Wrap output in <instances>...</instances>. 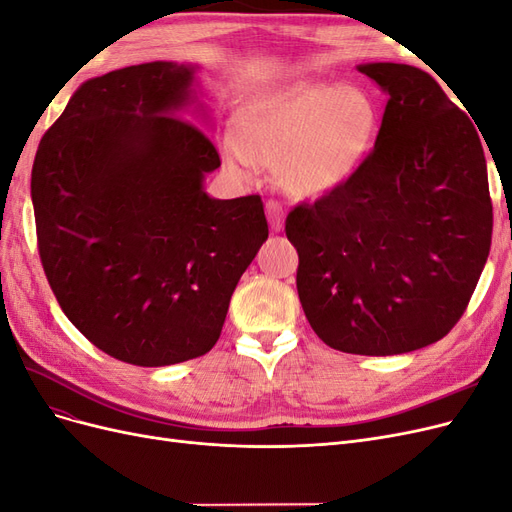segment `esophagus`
Returning a JSON list of instances; mask_svg holds the SVG:
<instances>
[{
    "label": "esophagus",
    "instance_id": "34e87169",
    "mask_svg": "<svg viewBox=\"0 0 512 512\" xmlns=\"http://www.w3.org/2000/svg\"><path fill=\"white\" fill-rule=\"evenodd\" d=\"M267 218L273 232H280L284 228V209L277 200H269L267 203Z\"/></svg>",
    "mask_w": 512,
    "mask_h": 512
}]
</instances>
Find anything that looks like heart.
<instances>
[{
  "label": "heart",
  "mask_w": 512,
  "mask_h": 512,
  "mask_svg": "<svg viewBox=\"0 0 512 512\" xmlns=\"http://www.w3.org/2000/svg\"><path fill=\"white\" fill-rule=\"evenodd\" d=\"M378 132V108L354 85L297 83L247 104L224 141L226 162L252 175L277 166L297 198L327 196L359 173Z\"/></svg>",
  "instance_id": "b5f03b06"
}]
</instances>
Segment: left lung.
I'll list each match as a JSON object with an SVG mask.
<instances>
[{
    "mask_svg": "<svg viewBox=\"0 0 512 512\" xmlns=\"http://www.w3.org/2000/svg\"><path fill=\"white\" fill-rule=\"evenodd\" d=\"M386 91L382 126L344 188L286 218L303 312L324 344L365 356L438 342L466 312L493 209L472 119L423 70L361 64Z\"/></svg>",
    "mask_w": 512,
    "mask_h": 512,
    "instance_id": "obj_1",
    "label": "left lung"
}]
</instances>
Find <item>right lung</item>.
Masks as SVG:
<instances>
[{
    "label": "right lung",
    "instance_id": "right-lung-1",
    "mask_svg": "<svg viewBox=\"0 0 512 512\" xmlns=\"http://www.w3.org/2000/svg\"><path fill=\"white\" fill-rule=\"evenodd\" d=\"M196 66L149 61L85 81L32 168L38 252L68 320L130 365L207 354L243 271L269 237L258 194L203 183L220 156L179 115Z\"/></svg>",
    "mask_w": 512,
    "mask_h": 512
}]
</instances>
